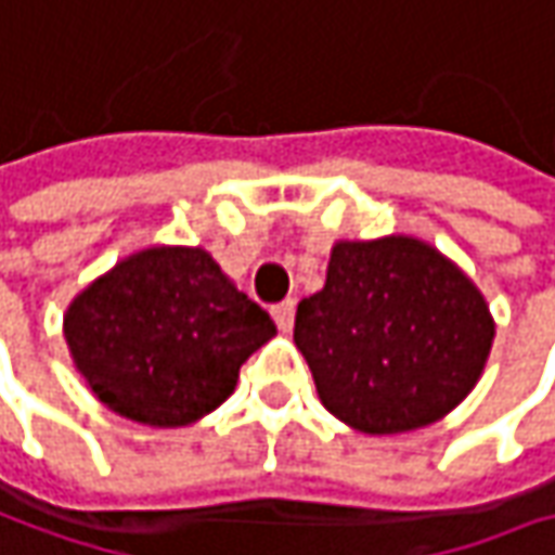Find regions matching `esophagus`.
Returning a JSON list of instances; mask_svg holds the SVG:
<instances>
[{
    "label": "esophagus",
    "mask_w": 555,
    "mask_h": 555,
    "mask_svg": "<svg viewBox=\"0 0 555 555\" xmlns=\"http://www.w3.org/2000/svg\"><path fill=\"white\" fill-rule=\"evenodd\" d=\"M273 320L282 332H292V325H295V301L288 298V301H282L273 307Z\"/></svg>",
    "instance_id": "1"
}]
</instances>
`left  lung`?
Masks as SVG:
<instances>
[{
    "instance_id": "1",
    "label": "left lung",
    "mask_w": 555,
    "mask_h": 555,
    "mask_svg": "<svg viewBox=\"0 0 555 555\" xmlns=\"http://www.w3.org/2000/svg\"><path fill=\"white\" fill-rule=\"evenodd\" d=\"M494 332L481 288L416 235L335 242L325 285L295 313L323 406L363 435L444 420L478 385Z\"/></svg>"
}]
</instances>
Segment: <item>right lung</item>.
Segmentation results:
<instances>
[{"label":"right lung","mask_w":555,"mask_h":555,"mask_svg":"<svg viewBox=\"0 0 555 555\" xmlns=\"http://www.w3.org/2000/svg\"><path fill=\"white\" fill-rule=\"evenodd\" d=\"M273 335L270 313L189 245L127 254L64 310V341L92 398L152 428L214 413Z\"/></svg>","instance_id":"1"}]
</instances>
